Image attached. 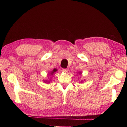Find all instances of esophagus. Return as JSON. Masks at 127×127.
Returning <instances> with one entry per match:
<instances>
[{
  "label": "esophagus",
  "instance_id": "obj_1",
  "mask_svg": "<svg viewBox=\"0 0 127 127\" xmlns=\"http://www.w3.org/2000/svg\"><path fill=\"white\" fill-rule=\"evenodd\" d=\"M63 70L64 72H68L69 71V69H68V68H64Z\"/></svg>",
  "mask_w": 127,
  "mask_h": 127
}]
</instances>
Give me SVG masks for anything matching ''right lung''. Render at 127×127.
Segmentation results:
<instances>
[{
  "mask_svg": "<svg viewBox=\"0 0 127 127\" xmlns=\"http://www.w3.org/2000/svg\"><path fill=\"white\" fill-rule=\"evenodd\" d=\"M57 70L56 69H53V71H52V72H51V75H52V74H53V73H54L55 72L57 71Z\"/></svg>",
  "mask_w": 127,
  "mask_h": 127,
  "instance_id": "add662e5",
  "label": "right lung"
}]
</instances>
